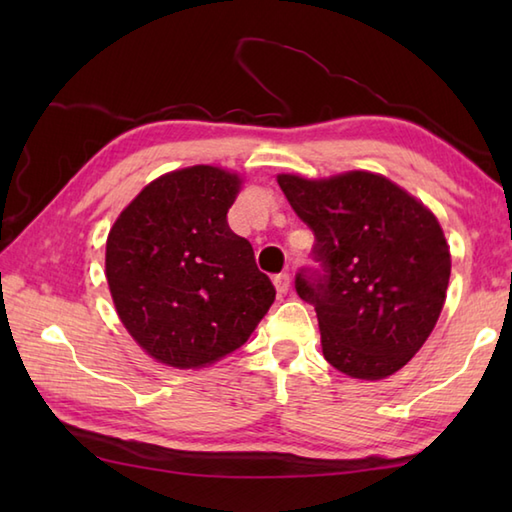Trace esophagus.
Returning <instances> with one entry per match:
<instances>
[{"instance_id": "obj_1", "label": "esophagus", "mask_w": 512, "mask_h": 512, "mask_svg": "<svg viewBox=\"0 0 512 512\" xmlns=\"http://www.w3.org/2000/svg\"><path fill=\"white\" fill-rule=\"evenodd\" d=\"M275 288H277V292L279 295H286V292L290 290V275L288 273H279V275H275Z\"/></svg>"}]
</instances>
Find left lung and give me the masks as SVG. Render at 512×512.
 Here are the masks:
<instances>
[{
    "label": "left lung",
    "mask_w": 512,
    "mask_h": 512,
    "mask_svg": "<svg viewBox=\"0 0 512 512\" xmlns=\"http://www.w3.org/2000/svg\"><path fill=\"white\" fill-rule=\"evenodd\" d=\"M314 233L297 295L317 310L323 356L352 378L378 380L405 367L447 299L451 255L427 206L369 171L325 180L277 176Z\"/></svg>",
    "instance_id": "1"
}]
</instances>
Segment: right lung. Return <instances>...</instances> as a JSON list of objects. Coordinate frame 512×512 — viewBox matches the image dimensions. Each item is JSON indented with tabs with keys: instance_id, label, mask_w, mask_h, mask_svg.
<instances>
[{
	"instance_id": "obj_1",
	"label": "right lung",
	"mask_w": 512,
	"mask_h": 512,
	"mask_svg": "<svg viewBox=\"0 0 512 512\" xmlns=\"http://www.w3.org/2000/svg\"><path fill=\"white\" fill-rule=\"evenodd\" d=\"M239 180L195 165L160 176L118 215L105 275L118 317L156 361L204 367L242 347L275 301L248 239L231 231Z\"/></svg>"
}]
</instances>
